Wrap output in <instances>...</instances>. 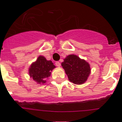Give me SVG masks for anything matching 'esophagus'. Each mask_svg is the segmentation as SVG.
Listing matches in <instances>:
<instances>
[{
	"label": "esophagus",
	"mask_w": 122,
	"mask_h": 122,
	"mask_svg": "<svg viewBox=\"0 0 122 122\" xmlns=\"http://www.w3.org/2000/svg\"><path fill=\"white\" fill-rule=\"evenodd\" d=\"M56 66H59H59H60V62H56Z\"/></svg>",
	"instance_id": "1"
}]
</instances>
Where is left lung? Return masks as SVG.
Here are the masks:
<instances>
[{
  "instance_id": "8db88e82",
  "label": "left lung",
  "mask_w": 122,
  "mask_h": 122,
  "mask_svg": "<svg viewBox=\"0 0 122 122\" xmlns=\"http://www.w3.org/2000/svg\"><path fill=\"white\" fill-rule=\"evenodd\" d=\"M70 81L75 84H82L87 81L90 73L88 62L74 54L68 56L62 63Z\"/></svg>"
}]
</instances>
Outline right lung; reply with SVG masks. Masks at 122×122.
I'll return each mask as SVG.
<instances>
[{
	"mask_svg": "<svg viewBox=\"0 0 122 122\" xmlns=\"http://www.w3.org/2000/svg\"><path fill=\"white\" fill-rule=\"evenodd\" d=\"M56 66L51 60H47L43 56L38 57L36 62L32 63L29 69V74L38 84H43L51 76L52 70Z\"/></svg>",
	"mask_w": 122,
	"mask_h": 122,
	"instance_id": "right-lung-1",
	"label": "right lung"
}]
</instances>
